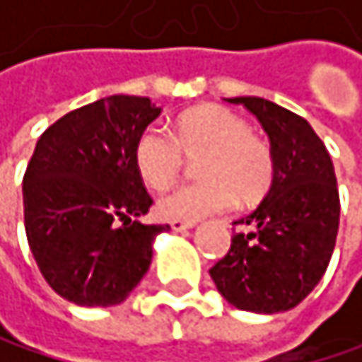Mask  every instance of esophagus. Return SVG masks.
Listing matches in <instances>:
<instances>
[{
  "mask_svg": "<svg viewBox=\"0 0 362 362\" xmlns=\"http://www.w3.org/2000/svg\"><path fill=\"white\" fill-rule=\"evenodd\" d=\"M193 226H195V221H177V219L171 221V230H175V232H185Z\"/></svg>",
  "mask_w": 362,
  "mask_h": 362,
  "instance_id": "obj_1",
  "label": "esophagus"
}]
</instances>
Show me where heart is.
<instances>
[{
  "label": "heart",
  "instance_id": "obj_1",
  "mask_svg": "<svg viewBox=\"0 0 362 362\" xmlns=\"http://www.w3.org/2000/svg\"><path fill=\"white\" fill-rule=\"evenodd\" d=\"M187 158L197 160L199 182L177 187L158 199L163 219L197 221L239 199L254 204L274 182L269 145L250 132L243 117L223 106H199L177 117L173 134L151 126L134 145V167L151 189H167Z\"/></svg>",
  "mask_w": 362,
  "mask_h": 362
}]
</instances>
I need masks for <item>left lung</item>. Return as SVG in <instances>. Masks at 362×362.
<instances>
[{
	"label": "left lung",
	"mask_w": 362,
	"mask_h": 362,
	"mask_svg": "<svg viewBox=\"0 0 362 362\" xmlns=\"http://www.w3.org/2000/svg\"><path fill=\"white\" fill-rule=\"evenodd\" d=\"M267 132L274 182L256 211L234 223L228 254L211 269L219 293L250 313L298 306L322 280L339 232V189L330 154L310 123L262 97H230Z\"/></svg>",
	"instance_id": "left-lung-1"
}]
</instances>
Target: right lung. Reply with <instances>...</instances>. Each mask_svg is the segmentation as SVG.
I'll use <instances>...</instances> for the list:
<instances>
[{
	"label": "right lung",
	"instance_id": "right-lung-1",
	"mask_svg": "<svg viewBox=\"0 0 362 362\" xmlns=\"http://www.w3.org/2000/svg\"><path fill=\"white\" fill-rule=\"evenodd\" d=\"M158 115L149 97L110 95L60 117L34 147L23 175L28 245L47 284L78 306L126 300L169 228L139 221L154 199L134 145Z\"/></svg>",
	"mask_w": 362,
	"mask_h": 362
}]
</instances>
